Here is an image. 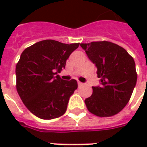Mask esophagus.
<instances>
[{"label":"esophagus","instance_id":"34e87169","mask_svg":"<svg viewBox=\"0 0 147 147\" xmlns=\"http://www.w3.org/2000/svg\"><path fill=\"white\" fill-rule=\"evenodd\" d=\"M78 85L79 87H81V86H82V85H83V83H82V82H79V81H78Z\"/></svg>","mask_w":147,"mask_h":147}]
</instances>
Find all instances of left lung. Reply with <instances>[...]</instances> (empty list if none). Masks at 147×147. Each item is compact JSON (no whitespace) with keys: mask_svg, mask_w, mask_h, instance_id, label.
Masks as SVG:
<instances>
[{"mask_svg":"<svg viewBox=\"0 0 147 147\" xmlns=\"http://www.w3.org/2000/svg\"><path fill=\"white\" fill-rule=\"evenodd\" d=\"M89 59L97 69L100 85L92 87V95L85 100L88 110L99 117L120 112L129 101L137 83L136 65L127 51L110 42L81 43Z\"/></svg>","mask_w":147,"mask_h":147,"instance_id":"8db88e82","label":"left lung"}]
</instances>
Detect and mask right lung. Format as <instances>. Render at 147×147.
<instances>
[{
  "mask_svg": "<svg viewBox=\"0 0 147 147\" xmlns=\"http://www.w3.org/2000/svg\"><path fill=\"white\" fill-rule=\"evenodd\" d=\"M79 43L44 40L26 48L16 65V88L31 113L42 119L63 115L78 88L75 79L65 81L58 73Z\"/></svg>",
  "mask_w": 147,
  "mask_h": 147,
  "instance_id": "obj_1",
  "label": "right lung"
}]
</instances>
